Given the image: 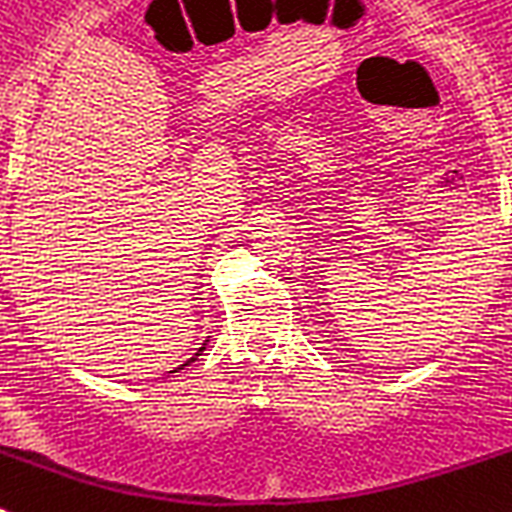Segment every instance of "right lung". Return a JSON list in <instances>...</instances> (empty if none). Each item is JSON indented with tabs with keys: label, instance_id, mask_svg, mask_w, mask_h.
<instances>
[{
	"label": "right lung",
	"instance_id": "right-lung-1",
	"mask_svg": "<svg viewBox=\"0 0 512 512\" xmlns=\"http://www.w3.org/2000/svg\"><path fill=\"white\" fill-rule=\"evenodd\" d=\"M203 351H205V343H203V346H200V349H197V354H195V356H192V359H190V362H195V359H197V356H200V354H203ZM190 362H187V364H190ZM187 364H182V367H176V369H184V367H187ZM176 369H174V372H176Z\"/></svg>",
	"mask_w": 512,
	"mask_h": 512
}]
</instances>
